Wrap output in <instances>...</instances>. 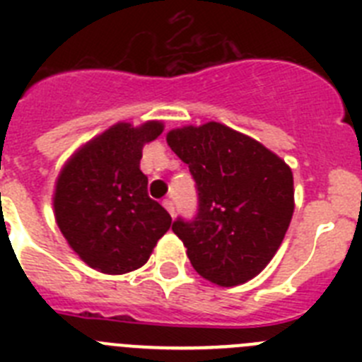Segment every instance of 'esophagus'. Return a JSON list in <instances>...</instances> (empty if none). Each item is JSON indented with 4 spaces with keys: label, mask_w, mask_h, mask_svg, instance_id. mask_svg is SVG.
Masks as SVG:
<instances>
[{
    "label": "esophagus",
    "mask_w": 362,
    "mask_h": 362,
    "mask_svg": "<svg viewBox=\"0 0 362 362\" xmlns=\"http://www.w3.org/2000/svg\"><path fill=\"white\" fill-rule=\"evenodd\" d=\"M163 206H165V209L168 210V214H170V216H174V212H175L174 201H172V199H165V201H163Z\"/></svg>",
    "instance_id": "34e87169"
}]
</instances>
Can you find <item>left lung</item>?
I'll use <instances>...</instances> for the list:
<instances>
[{"label":"left lung","instance_id":"1","mask_svg":"<svg viewBox=\"0 0 362 362\" xmlns=\"http://www.w3.org/2000/svg\"><path fill=\"white\" fill-rule=\"evenodd\" d=\"M166 141L196 181V216L172 225L194 270L219 286L250 281L276 255L292 221L290 166L214 121L172 130Z\"/></svg>","mask_w":362,"mask_h":362}]
</instances>
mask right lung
<instances>
[{"label": "right lung", "mask_w": 362, "mask_h": 362, "mask_svg": "<svg viewBox=\"0 0 362 362\" xmlns=\"http://www.w3.org/2000/svg\"><path fill=\"white\" fill-rule=\"evenodd\" d=\"M163 132L150 121L119 123L83 146L65 165L54 194L57 226L72 250L103 274H127L148 261L172 217L148 197L139 170L143 145Z\"/></svg>", "instance_id": "1"}]
</instances>
